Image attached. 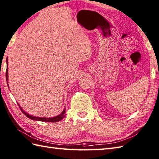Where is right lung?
<instances>
[{
  "label": "right lung",
  "mask_w": 159,
  "mask_h": 159,
  "mask_svg": "<svg viewBox=\"0 0 159 159\" xmlns=\"http://www.w3.org/2000/svg\"><path fill=\"white\" fill-rule=\"evenodd\" d=\"M7 68H8V59H7ZM7 68V70H6V80H7V85H8V87H9V85H8V69ZM19 105V104H18ZM19 107L20 108V110L22 111V112L25 115V116L30 118V119H31L33 120H36V121H48V122H57V121H61V120L63 118L65 117V113H66V110L64 109L62 113L59 114V116H57L56 117H35V116H31V115L28 114L27 113H26L25 111H23V109L21 108V107H20L19 105Z\"/></svg>",
  "instance_id": "1"
}]
</instances>
